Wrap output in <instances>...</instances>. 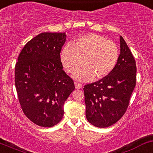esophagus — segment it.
Returning a JSON list of instances; mask_svg holds the SVG:
<instances>
[{
  "label": "esophagus",
  "instance_id": "obj_1",
  "mask_svg": "<svg viewBox=\"0 0 153 153\" xmlns=\"http://www.w3.org/2000/svg\"><path fill=\"white\" fill-rule=\"evenodd\" d=\"M75 88H77V89H80V88H82V84H80V83H75Z\"/></svg>",
  "mask_w": 153,
  "mask_h": 153
}]
</instances>
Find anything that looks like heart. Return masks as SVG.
<instances>
[{
	"instance_id": "b5f03b06",
	"label": "heart",
	"mask_w": 153,
	"mask_h": 153,
	"mask_svg": "<svg viewBox=\"0 0 153 153\" xmlns=\"http://www.w3.org/2000/svg\"><path fill=\"white\" fill-rule=\"evenodd\" d=\"M118 59L116 43L95 34L85 35L67 44L60 54L62 64L69 73H75L83 65L75 75L80 80L107 76L115 68Z\"/></svg>"
}]
</instances>
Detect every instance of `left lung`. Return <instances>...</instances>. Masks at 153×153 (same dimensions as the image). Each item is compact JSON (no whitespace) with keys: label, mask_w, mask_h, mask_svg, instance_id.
I'll return each mask as SVG.
<instances>
[{"label":"left lung","mask_w":153,"mask_h":153,"mask_svg":"<svg viewBox=\"0 0 153 153\" xmlns=\"http://www.w3.org/2000/svg\"><path fill=\"white\" fill-rule=\"evenodd\" d=\"M120 53L110 75L84 85L85 116L91 124L106 128L118 121L127 110L137 81L136 62L120 37Z\"/></svg>","instance_id":"left-lung-1"}]
</instances>
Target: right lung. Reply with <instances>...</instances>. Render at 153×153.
<instances>
[{"mask_svg": "<svg viewBox=\"0 0 153 153\" xmlns=\"http://www.w3.org/2000/svg\"><path fill=\"white\" fill-rule=\"evenodd\" d=\"M65 41V33H41L26 43L15 65L20 106L39 126L52 127L61 121L64 103L75 90L60 59Z\"/></svg>", "mask_w": 153, "mask_h": 153, "instance_id": "1", "label": "right lung"}]
</instances>
